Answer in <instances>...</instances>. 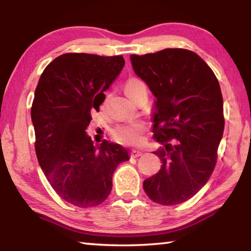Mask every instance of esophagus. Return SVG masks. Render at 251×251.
<instances>
[{
  "label": "esophagus",
  "instance_id": "1",
  "mask_svg": "<svg viewBox=\"0 0 251 251\" xmlns=\"http://www.w3.org/2000/svg\"><path fill=\"white\" fill-rule=\"evenodd\" d=\"M143 154L142 151H136V150H133L130 151V157H134V158H136V157H139Z\"/></svg>",
  "mask_w": 251,
  "mask_h": 251
}]
</instances>
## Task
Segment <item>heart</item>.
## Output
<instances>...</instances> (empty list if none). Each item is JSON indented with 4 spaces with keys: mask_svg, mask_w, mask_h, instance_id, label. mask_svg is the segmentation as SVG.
Wrapping results in <instances>:
<instances>
[{
    "mask_svg": "<svg viewBox=\"0 0 251 251\" xmlns=\"http://www.w3.org/2000/svg\"><path fill=\"white\" fill-rule=\"evenodd\" d=\"M127 95L134 100L143 91L146 90V85L138 77H129L124 85ZM147 126L144 122H129L114 127L110 131L112 137L117 143L125 146H137L142 144L145 137Z\"/></svg>",
    "mask_w": 251,
    "mask_h": 251,
    "instance_id": "obj_1",
    "label": "heart"
}]
</instances>
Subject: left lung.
I'll return each instance as SVG.
<instances>
[{"label": "left lung", "instance_id": "obj_1", "mask_svg": "<svg viewBox=\"0 0 251 251\" xmlns=\"http://www.w3.org/2000/svg\"><path fill=\"white\" fill-rule=\"evenodd\" d=\"M135 73L156 96L154 151L159 172L144 181L152 201L164 206L195 196L209 179L218 157L225 117L218 79L193 50L165 49L130 55Z\"/></svg>", "mask_w": 251, "mask_h": 251}]
</instances>
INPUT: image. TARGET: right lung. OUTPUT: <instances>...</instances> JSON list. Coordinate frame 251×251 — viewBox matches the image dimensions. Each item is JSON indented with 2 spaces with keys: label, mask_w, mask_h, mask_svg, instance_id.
Returning <instances> with one entry per match:
<instances>
[{
  "label": "right lung",
  "mask_w": 251,
  "mask_h": 251,
  "mask_svg": "<svg viewBox=\"0 0 251 251\" xmlns=\"http://www.w3.org/2000/svg\"><path fill=\"white\" fill-rule=\"evenodd\" d=\"M124 65L122 55L66 53L45 67L36 86L31 116L37 159L55 193L76 207L100 205L116 167L129 159L123 146H95L86 135L92 109H100Z\"/></svg>",
  "instance_id": "obj_1"
}]
</instances>
